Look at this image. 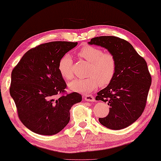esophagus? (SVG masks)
Listing matches in <instances>:
<instances>
[{
    "mask_svg": "<svg viewBox=\"0 0 161 161\" xmlns=\"http://www.w3.org/2000/svg\"><path fill=\"white\" fill-rule=\"evenodd\" d=\"M83 98L87 101L93 102L95 101L94 97L93 96H92V95H85V96H83Z\"/></svg>",
    "mask_w": 161,
    "mask_h": 161,
    "instance_id": "esophagus-1",
    "label": "esophagus"
}]
</instances>
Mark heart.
I'll return each mask as SVG.
<instances>
[{"label":"heart","mask_w":161,"mask_h":161,"mask_svg":"<svg viewBox=\"0 0 161 161\" xmlns=\"http://www.w3.org/2000/svg\"><path fill=\"white\" fill-rule=\"evenodd\" d=\"M80 58L89 63L86 78L75 80L69 83L72 91L80 93H90L99 86L104 88L112 82L117 69V62L114 55L103 52L98 47L84 45L77 53ZM58 70L65 80H72L74 77L73 62L70 55L65 54L58 63Z\"/></svg>","instance_id":"heart-1"}]
</instances>
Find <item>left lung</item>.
I'll use <instances>...</instances> for the list:
<instances>
[{
    "label": "left lung",
    "instance_id": "left-lung-1",
    "mask_svg": "<svg viewBox=\"0 0 161 161\" xmlns=\"http://www.w3.org/2000/svg\"><path fill=\"white\" fill-rule=\"evenodd\" d=\"M88 43L108 49L114 55L117 62L116 73L112 82L96 97V101L110 105L108 115L99 118V122L112 130L128 127L138 119L146 105L151 85L147 63L132 45L118 37H96Z\"/></svg>",
    "mask_w": 161,
    "mask_h": 161
}]
</instances>
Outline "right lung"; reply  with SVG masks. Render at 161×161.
Segmentation results:
<instances>
[{
  "mask_svg": "<svg viewBox=\"0 0 161 161\" xmlns=\"http://www.w3.org/2000/svg\"><path fill=\"white\" fill-rule=\"evenodd\" d=\"M77 44L53 41L39 45L26 52L12 70L10 96L19 119L34 133H59L69 122L70 108L82 101L78 93H66L58 68L61 57Z\"/></svg>",
  "mask_w": 161,
  "mask_h": 161,
  "instance_id": "1",
  "label": "right lung"
}]
</instances>
